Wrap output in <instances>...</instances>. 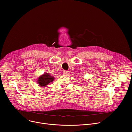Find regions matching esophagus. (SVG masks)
Segmentation results:
<instances>
[{
	"mask_svg": "<svg viewBox=\"0 0 132 132\" xmlns=\"http://www.w3.org/2000/svg\"><path fill=\"white\" fill-rule=\"evenodd\" d=\"M63 72V74H64V75H67L68 73V71H66V70H64Z\"/></svg>",
	"mask_w": 132,
	"mask_h": 132,
	"instance_id": "34e87169",
	"label": "esophagus"
}]
</instances>
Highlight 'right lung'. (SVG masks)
Segmentation results:
<instances>
[{"label": "right lung", "instance_id": "add662e5", "mask_svg": "<svg viewBox=\"0 0 132 132\" xmlns=\"http://www.w3.org/2000/svg\"><path fill=\"white\" fill-rule=\"evenodd\" d=\"M54 80V77L51 76L50 73H44L37 78V83L41 87H46Z\"/></svg>", "mask_w": 132, "mask_h": 132}]
</instances>
